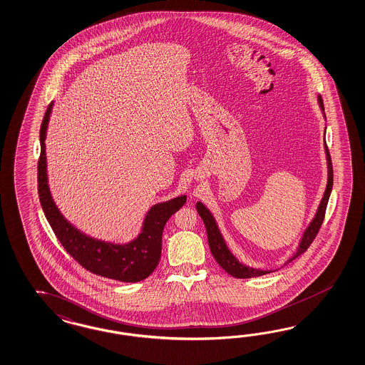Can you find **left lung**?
<instances>
[{
  "instance_id": "1",
  "label": "left lung",
  "mask_w": 365,
  "mask_h": 365,
  "mask_svg": "<svg viewBox=\"0 0 365 365\" xmlns=\"http://www.w3.org/2000/svg\"><path fill=\"white\" fill-rule=\"evenodd\" d=\"M319 103H320V108L324 111V105H323V99L319 96ZM325 153H327V162H328V183H327V188H325L324 197L320 202V206L317 208V212H316L314 220L311 222V225L308 226V228L304 232V235L302 237V242H300V246L297 248L295 255L291 257L286 264H288L289 262L295 260L296 257H300L303 252H306L307 248L311 246V243L314 242L320 227L323 225V220L325 217V210H327V205H328V199L331 195V191H332V186H334V168H332V160H331V155H329V151H328V146L327 143H324ZM197 214L200 215V217L203 219V223L206 226L207 230V237H208V246L211 250V254L212 257H215V260L217 262V264L222 267L226 272H228L230 275L234 276V277H239V279H248V277H257V276L266 275L269 274L271 271H262V269H257V268H251V267H246L242 263H239L237 260V257H234L228 247L226 246L223 237L219 232V228L217 226V222L214 217L211 215V212L208 211L207 208L205 207L200 202L197 203Z\"/></svg>"
}]
</instances>
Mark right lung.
<instances>
[{
    "label": "right lung",
    "instance_id": "add662e5",
    "mask_svg": "<svg viewBox=\"0 0 365 365\" xmlns=\"http://www.w3.org/2000/svg\"><path fill=\"white\" fill-rule=\"evenodd\" d=\"M50 103L42 119L40 130L41 154L38 159V197L45 217L61 245L70 257L96 275L126 283L146 279L157 268L162 252V232L170 217L186 203V195L174 197L165 203L153 206L148 211L143 230L139 237L128 245H113L101 242L82 234L62 217L50 195L46 175L45 138L51 113Z\"/></svg>",
    "mask_w": 365,
    "mask_h": 365
}]
</instances>
